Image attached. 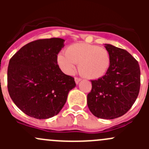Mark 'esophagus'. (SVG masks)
<instances>
[{"label": "esophagus", "instance_id": "obj_1", "mask_svg": "<svg viewBox=\"0 0 149 149\" xmlns=\"http://www.w3.org/2000/svg\"><path fill=\"white\" fill-rule=\"evenodd\" d=\"M80 81H81V78H79V77H75V82H76V84H79V82Z\"/></svg>", "mask_w": 149, "mask_h": 149}]
</instances>
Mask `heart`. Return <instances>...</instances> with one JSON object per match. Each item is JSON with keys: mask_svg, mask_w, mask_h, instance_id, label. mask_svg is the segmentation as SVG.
Listing matches in <instances>:
<instances>
[{"mask_svg": "<svg viewBox=\"0 0 149 149\" xmlns=\"http://www.w3.org/2000/svg\"><path fill=\"white\" fill-rule=\"evenodd\" d=\"M57 62L63 71L71 74L75 65L81 75L90 79H98L107 73L111 64V55L104 47L88 43H75L59 53Z\"/></svg>", "mask_w": 149, "mask_h": 149, "instance_id": "1", "label": "heart"}]
</instances>
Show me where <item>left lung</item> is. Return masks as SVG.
I'll use <instances>...</instances> for the list:
<instances>
[{
    "instance_id": "left-lung-1",
    "label": "left lung",
    "mask_w": 149,
    "mask_h": 149,
    "mask_svg": "<svg viewBox=\"0 0 149 149\" xmlns=\"http://www.w3.org/2000/svg\"><path fill=\"white\" fill-rule=\"evenodd\" d=\"M105 47L111 55L110 66L104 76L91 81L87 104L94 116L114 119L125 115L136 102L141 70L138 61L125 49L109 44Z\"/></svg>"
}]
</instances>
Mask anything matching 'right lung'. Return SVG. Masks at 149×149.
I'll return each instance as SVG.
<instances>
[{"label": "right lung", "mask_w": 149, "mask_h": 149, "mask_svg": "<svg viewBox=\"0 0 149 149\" xmlns=\"http://www.w3.org/2000/svg\"><path fill=\"white\" fill-rule=\"evenodd\" d=\"M65 40L42 39L22 47L10 59L7 86L15 104L26 115L47 119L63 107L74 78L62 72L57 56Z\"/></svg>", "instance_id": "add662e5"}]
</instances>
